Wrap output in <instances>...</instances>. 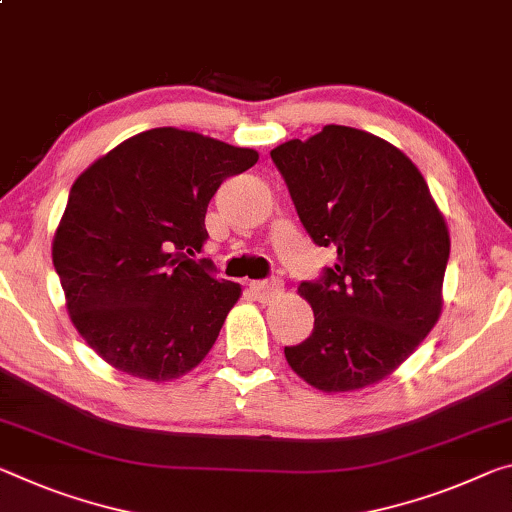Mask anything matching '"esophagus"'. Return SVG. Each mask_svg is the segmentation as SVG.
<instances>
[{
    "instance_id": "1",
    "label": "esophagus",
    "mask_w": 512,
    "mask_h": 512,
    "mask_svg": "<svg viewBox=\"0 0 512 512\" xmlns=\"http://www.w3.org/2000/svg\"><path fill=\"white\" fill-rule=\"evenodd\" d=\"M250 291H253V296L259 300V303H271V300L282 296V291H285V282L280 278L257 280V282H250Z\"/></svg>"
}]
</instances>
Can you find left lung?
Masks as SVG:
<instances>
[{
  "mask_svg": "<svg viewBox=\"0 0 512 512\" xmlns=\"http://www.w3.org/2000/svg\"><path fill=\"white\" fill-rule=\"evenodd\" d=\"M300 223L337 264L300 282L312 335L289 367L323 392L378 383L440 319L449 230L419 168L378 136L326 125L271 150Z\"/></svg>",
  "mask_w": 512,
  "mask_h": 512,
  "instance_id": "1",
  "label": "left lung"
}]
</instances>
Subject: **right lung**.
Here are the masks:
<instances>
[{
    "label": "right lung",
    "mask_w": 512,
    "mask_h": 512,
    "mask_svg": "<svg viewBox=\"0 0 512 512\" xmlns=\"http://www.w3.org/2000/svg\"><path fill=\"white\" fill-rule=\"evenodd\" d=\"M259 154L175 127L120 143L72 184L52 259L70 319L118 371L173 380L214 346L237 282L193 259L205 214L227 177Z\"/></svg>",
    "instance_id": "1"
}]
</instances>
